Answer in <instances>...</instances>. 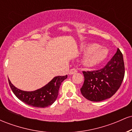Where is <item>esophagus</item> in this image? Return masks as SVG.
<instances>
[{"label":"esophagus","mask_w":132,"mask_h":132,"mask_svg":"<svg viewBox=\"0 0 132 132\" xmlns=\"http://www.w3.org/2000/svg\"><path fill=\"white\" fill-rule=\"evenodd\" d=\"M76 72H77V69L76 68H72L69 71V75H73V74L76 73Z\"/></svg>","instance_id":"obj_1"}]
</instances>
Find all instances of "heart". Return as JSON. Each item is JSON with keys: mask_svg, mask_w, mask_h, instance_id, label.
<instances>
[{"mask_svg": "<svg viewBox=\"0 0 132 132\" xmlns=\"http://www.w3.org/2000/svg\"><path fill=\"white\" fill-rule=\"evenodd\" d=\"M84 53H87L84 57L83 63L87 67H93L101 64L107 57L108 51L97 44H90L81 48Z\"/></svg>", "mask_w": 132, "mask_h": 132, "instance_id": "obj_1", "label": "heart"}]
</instances>
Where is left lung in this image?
Returning <instances> with one entry per match:
<instances>
[{
	"label": "left lung",
	"instance_id": "1",
	"mask_svg": "<svg viewBox=\"0 0 132 132\" xmlns=\"http://www.w3.org/2000/svg\"><path fill=\"white\" fill-rule=\"evenodd\" d=\"M84 82L82 95L89 101L100 102L110 98L120 88L125 75L123 54L118 48L116 53L102 69L82 71Z\"/></svg>",
	"mask_w": 132,
	"mask_h": 132
}]
</instances>
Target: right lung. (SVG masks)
Listing matches in <instances>:
<instances>
[{
  "instance_id": "1",
  "label": "right lung",
  "mask_w": 132,
  "mask_h": 132,
  "mask_svg": "<svg viewBox=\"0 0 132 132\" xmlns=\"http://www.w3.org/2000/svg\"><path fill=\"white\" fill-rule=\"evenodd\" d=\"M67 77L68 75L54 77L46 85L34 91L20 90L12 84L9 79L8 80L10 88L18 99L28 105L44 108L52 105L56 100L61 82Z\"/></svg>"
}]
</instances>
